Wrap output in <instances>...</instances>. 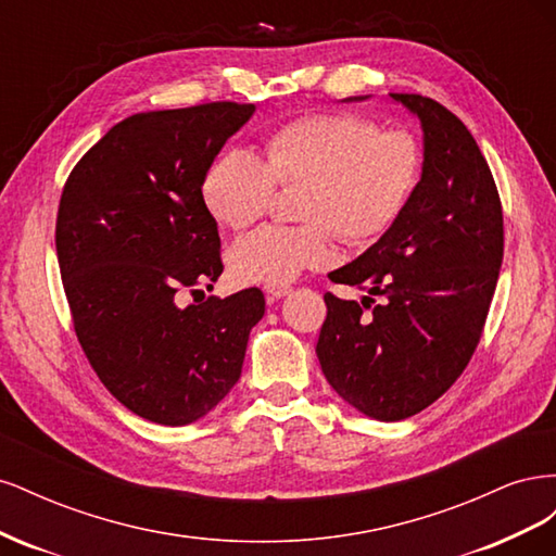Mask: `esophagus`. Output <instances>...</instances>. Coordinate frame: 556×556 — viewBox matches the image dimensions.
Segmentation results:
<instances>
[{"label":"esophagus","mask_w":556,"mask_h":556,"mask_svg":"<svg viewBox=\"0 0 556 556\" xmlns=\"http://www.w3.org/2000/svg\"><path fill=\"white\" fill-rule=\"evenodd\" d=\"M292 290L290 282H271V285H264V292L271 296V299H280Z\"/></svg>","instance_id":"esophagus-1"}]
</instances>
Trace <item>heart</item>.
I'll return each mask as SVG.
<instances>
[{"label": "heart", "mask_w": 556, "mask_h": 556, "mask_svg": "<svg viewBox=\"0 0 556 556\" xmlns=\"http://www.w3.org/2000/svg\"><path fill=\"white\" fill-rule=\"evenodd\" d=\"M422 174V148L406 129H382L362 113H311L264 134L260 153L225 150L201 178L217 223L241 231L262 220L274 188L301 185L304 225H268L229 250L241 285H271L333 257V229L348 243L380 239L406 208Z\"/></svg>", "instance_id": "heart-1"}]
</instances>
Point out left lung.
<instances>
[{
	"mask_svg": "<svg viewBox=\"0 0 556 556\" xmlns=\"http://www.w3.org/2000/svg\"><path fill=\"white\" fill-rule=\"evenodd\" d=\"M392 99L422 123V178L380 241L329 274L366 296L327 292L315 348L339 396L382 422L425 410L464 374L503 260L501 199L473 134L429 97Z\"/></svg>",
	"mask_w": 556,
	"mask_h": 556,
	"instance_id": "obj_1",
	"label": "left lung"
}]
</instances>
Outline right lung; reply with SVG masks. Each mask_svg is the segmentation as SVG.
Segmentation results:
<instances>
[{"label": "right lung", "mask_w": 556, "mask_h": 556, "mask_svg": "<svg viewBox=\"0 0 556 556\" xmlns=\"http://www.w3.org/2000/svg\"><path fill=\"white\" fill-rule=\"evenodd\" d=\"M255 104L148 111L111 127L60 197L55 248L74 331L106 390L150 422L204 417L241 378L257 288L180 306L223 274L201 178Z\"/></svg>", "instance_id": "obj_1"}]
</instances>
